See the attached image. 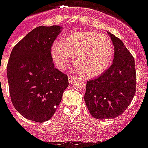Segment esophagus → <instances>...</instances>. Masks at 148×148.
Masks as SVG:
<instances>
[{
	"label": "esophagus",
	"mask_w": 148,
	"mask_h": 148,
	"mask_svg": "<svg viewBox=\"0 0 148 148\" xmlns=\"http://www.w3.org/2000/svg\"><path fill=\"white\" fill-rule=\"evenodd\" d=\"M74 80V77L68 76V81H69V83H72Z\"/></svg>",
	"instance_id": "34e87169"
}]
</instances>
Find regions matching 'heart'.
Segmentation results:
<instances>
[{
	"mask_svg": "<svg viewBox=\"0 0 148 148\" xmlns=\"http://www.w3.org/2000/svg\"><path fill=\"white\" fill-rule=\"evenodd\" d=\"M55 65L63 70L73 55L74 68L86 77H97L109 67L113 45L105 35L94 32H75L51 45Z\"/></svg>",
	"mask_w": 148,
	"mask_h": 148,
	"instance_id": "1",
	"label": "heart"
}]
</instances>
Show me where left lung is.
Masks as SVG:
<instances>
[{
    "label": "left lung",
    "instance_id": "8db88e82",
    "mask_svg": "<svg viewBox=\"0 0 148 148\" xmlns=\"http://www.w3.org/2000/svg\"><path fill=\"white\" fill-rule=\"evenodd\" d=\"M107 33L114 46L113 62L99 77L86 81L84 95L90 113L97 119H114L123 113L136 90L134 58L122 40Z\"/></svg>",
    "mask_w": 148,
    "mask_h": 148
}]
</instances>
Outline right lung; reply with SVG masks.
I'll return each mask as SVG.
<instances>
[{
	"label": "right lung",
	"mask_w": 148,
	"mask_h": 148,
	"mask_svg": "<svg viewBox=\"0 0 148 148\" xmlns=\"http://www.w3.org/2000/svg\"><path fill=\"white\" fill-rule=\"evenodd\" d=\"M60 26H38L14 47L7 66L13 105L31 121L44 122L56 111L68 86V76L55 68L51 47Z\"/></svg>",
	"instance_id": "right-lung-1"
}]
</instances>
